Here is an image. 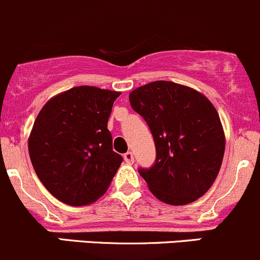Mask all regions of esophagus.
<instances>
[{"label": "esophagus", "instance_id": "obj_1", "mask_svg": "<svg viewBox=\"0 0 260 260\" xmlns=\"http://www.w3.org/2000/svg\"><path fill=\"white\" fill-rule=\"evenodd\" d=\"M124 159L127 164H133L134 163V155L131 151H127V153L124 154Z\"/></svg>", "mask_w": 260, "mask_h": 260}]
</instances>
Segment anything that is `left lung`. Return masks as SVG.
Returning <instances> with one entry per match:
<instances>
[{"mask_svg": "<svg viewBox=\"0 0 260 260\" xmlns=\"http://www.w3.org/2000/svg\"><path fill=\"white\" fill-rule=\"evenodd\" d=\"M129 100L155 143L154 164L139 168L151 193L176 206L204 196L216 179L225 151L214 105L200 92L167 81L139 87Z\"/></svg>", "mask_w": 260, "mask_h": 260, "instance_id": "8db88e82", "label": "left lung"}]
</instances>
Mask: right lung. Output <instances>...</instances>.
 Returning a JSON list of instances; mask_svg holds the SVG:
<instances>
[{
  "instance_id": "obj_1",
  "label": "right lung",
  "mask_w": 260,
  "mask_h": 260,
  "mask_svg": "<svg viewBox=\"0 0 260 260\" xmlns=\"http://www.w3.org/2000/svg\"><path fill=\"white\" fill-rule=\"evenodd\" d=\"M120 92L81 86L49 100L29 138L32 167L59 201L84 206L106 192L122 156L107 129Z\"/></svg>"
}]
</instances>
